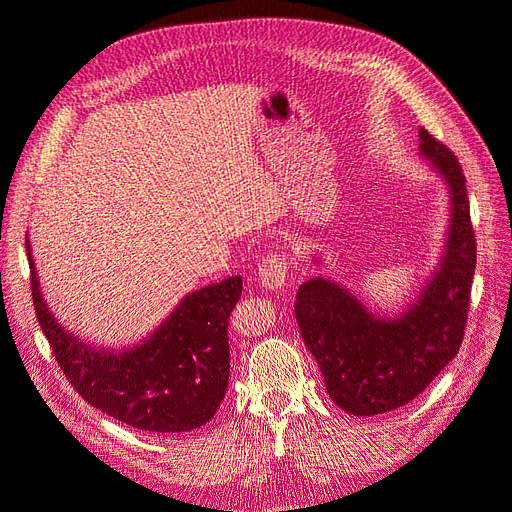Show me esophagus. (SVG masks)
Returning a JSON list of instances; mask_svg holds the SVG:
<instances>
[{"mask_svg": "<svg viewBox=\"0 0 512 512\" xmlns=\"http://www.w3.org/2000/svg\"><path fill=\"white\" fill-rule=\"evenodd\" d=\"M288 271H290V262L284 254H269L260 262L258 280L267 290H277L286 284Z\"/></svg>", "mask_w": 512, "mask_h": 512, "instance_id": "34e87169", "label": "esophagus"}]
</instances>
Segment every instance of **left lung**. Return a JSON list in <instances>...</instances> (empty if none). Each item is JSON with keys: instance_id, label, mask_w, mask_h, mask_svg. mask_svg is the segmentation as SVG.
I'll list each match as a JSON object with an SVG mask.
<instances>
[{"instance_id": "obj_1", "label": "left lung", "mask_w": 512, "mask_h": 512, "mask_svg": "<svg viewBox=\"0 0 512 512\" xmlns=\"http://www.w3.org/2000/svg\"><path fill=\"white\" fill-rule=\"evenodd\" d=\"M418 153L448 194V226L438 265L399 314L369 309L344 284L309 277L294 316L322 371L327 393L348 414L374 416L410 404L459 352L476 269L466 177L457 158L425 128ZM320 265V258L314 256Z\"/></svg>"}]
</instances>
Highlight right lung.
Instances as JSON below:
<instances>
[{
  "label": "right lung",
  "instance_id": "1",
  "mask_svg": "<svg viewBox=\"0 0 512 512\" xmlns=\"http://www.w3.org/2000/svg\"><path fill=\"white\" fill-rule=\"evenodd\" d=\"M25 245L38 322L87 404L149 433L192 431L211 421L228 389V318L241 297L239 275L188 292L141 342L117 350L61 327L42 297L29 237Z\"/></svg>",
  "mask_w": 512,
  "mask_h": 512
}]
</instances>
